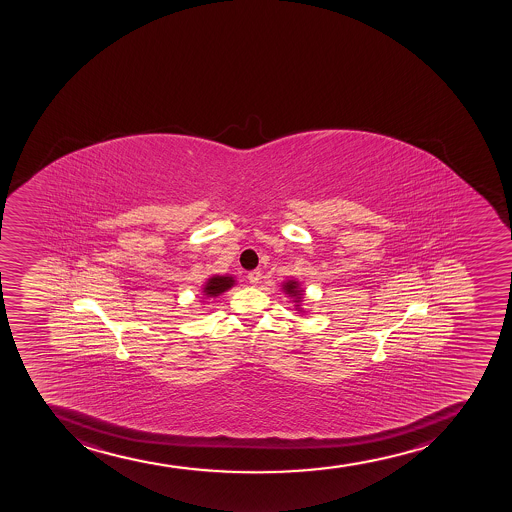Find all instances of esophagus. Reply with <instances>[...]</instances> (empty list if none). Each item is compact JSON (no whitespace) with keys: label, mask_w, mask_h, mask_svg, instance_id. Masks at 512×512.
Here are the masks:
<instances>
[{"label":"esophagus","mask_w":512,"mask_h":512,"mask_svg":"<svg viewBox=\"0 0 512 512\" xmlns=\"http://www.w3.org/2000/svg\"><path fill=\"white\" fill-rule=\"evenodd\" d=\"M248 280L251 285H258L259 280H261V271H259V269H253V271H249Z\"/></svg>","instance_id":"obj_1"}]
</instances>
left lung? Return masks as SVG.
Segmentation results:
<instances>
[{
    "label": "left lung",
    "mask_w": 512,
    "mask_h": 512,
    "mask_svg": "<svg viewBox=\"0 0 512 512\" xmlns=\"http://www.w3.org/2000/svg\"><path fill=\"white\" fill-rule=\"evenodd\" d=\"M295 288V283H288V285H286V290L290 291V293H293V291H295Z\"/></svg>",
    "instance_id": "left-lung-1"
}]
</instances>
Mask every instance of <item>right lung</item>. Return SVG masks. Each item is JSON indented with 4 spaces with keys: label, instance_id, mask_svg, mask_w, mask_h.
Instances as JSON below:
<instances>
[{
    "label": "right lung",
    "instance_id": "right-lung-1",
    "mask_svg": "<svg viewBox=\"0 0 512 512\" xmlns=\"http://www.w3.org/2000/svg\"><path fill=\"white\" fill-rule=\"evenodd\" d=\"M232 280L231 278H224V276H216V278H212L205 286V291L209 293V295H219L222 291H226L227 288H231Z\"/></svg>",
    "mask_w": 512,
    "mask_h": 512
}]
</instances>
